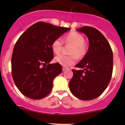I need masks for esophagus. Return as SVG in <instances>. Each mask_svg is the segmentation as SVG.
<instances>
[{
    "label": "esophagus",
    "mask_w": 125,
    "mask_h": 125,
    "mask_svg": "<svg viewBox=\"0 0 125 125\" xmlns=\"http://www.w3.org/2000/svg\"><path fill=\"white\" fill-rule=\"evenodd\" d=\"M66 69L64 68V67H63V68H62V71H63V72L65 71H66Z\"/></svg>",
    "instance_id": "obj_1"
}]
</instances>
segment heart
Returning a JSON list of instances; mask_svg holds the SVG:
<instances>
[{"mask_svg": "<svg viewBox=\"0 0 125 125\" xmlns=\"http://www.w3.org/2000/svg\"><path fill=\"white\" fill-rule=\"evenodd\" d=\"M66 44H72L73 47L70 51L71 55H65L63 54H58L54 58L56 62L61 64L63 66L68 67L73 65L76 62V57L82 58L85 56L87 51V46L84 43L83 36L79 33L71 32L66 36L64 38ZM63 46V42L61 38H57L53 42L52 49L55 53H59L62 51Z\"/></svg>", "mask_w": 125, "mask_h": 125, "instance_id": "1", "label": "heart"}]
</instances>
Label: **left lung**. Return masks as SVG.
I'll use <instances>...</instances> for the list:
<instances>
[{"label":"left lung","instance_id":"1","mask_svg":"<svg viewBox=\"0 0 125 125\" xmlns=\"http://www.w3.org/2000/svg\"><path fill=\"white\" fill-rule=\"evenodd\" d=\"M87 36L89 46L86 54L72 69L69 88L75 97L83 100L97 98L106 89L113 72V52L108 41L96 29L83 26L78 29Z\"/></svg>","mask_w":125,"mask_h":125}]
</instances>
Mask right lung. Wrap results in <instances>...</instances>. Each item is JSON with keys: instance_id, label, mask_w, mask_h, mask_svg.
Here are the masks:
<instances>
[{"instance_id": "obj_1", "label": "right lung", "mask_w": 125, "mask_h": 125, "mask_svg": "<svg viewBox=\"0 0 125 125\" xmlns=\"http://www.w3.org/2000/svg\"><path fill=\"white\" fill-rule=\"evenodd\" d=\"M70 29L39 21L18 39L12 53V75L24 96L37 100L51 92L53 79L62 72L58 63L49 64L53 58L52 44Z\"/></svg>"}]
</instances>
